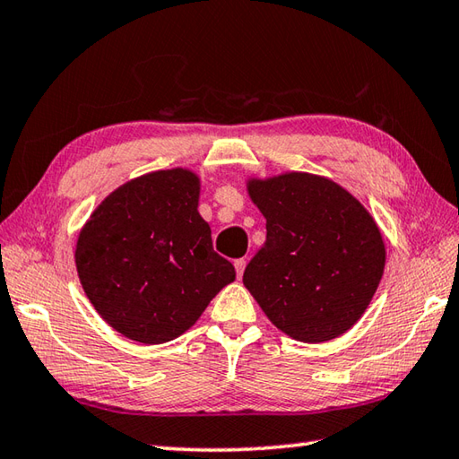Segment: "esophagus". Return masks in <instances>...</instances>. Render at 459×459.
Listing matches in <instances>:
<instances>
[{
	"label": "esophagus",
	"instance_id": "1",
	"mask_svg": "<svg viewBox=\"0 0 459 459\" xmlns=\"http://www.w3.org/2000/svg\"><path fill=\"white\" fill-rule=\"evenodd\" d=\"M235 268H237V276L240 278L242 274H245V268H247V258H238V260H235Z\"/></svg>",
	"mask_w": 459,
	"mask_h": 459
}]
</instances>
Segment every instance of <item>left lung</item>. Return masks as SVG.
Listing matches in <instances>:
<instances>
[{
    "label": "left lung",
    "instance_id": "8db88e82",
    "mask_svg": "<svg viewBox=\"0 0 459 459\" xmlns=\"http://www.w3.org/2000/svg\"><path fill=\"white\" fill-rule=\"evenodd\" d=\"M247 193L266 219V240L242 282L266 318L299 342L342 336L362 318L385 266L374 217L328 177L286 170L248 177Z\"/></svg>",
    "mask_w": 459,
    "mask_h": 459
}]
</instances>
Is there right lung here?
I'll list each match as a JSON object with an SVG mask.
<instances>
[{
  "label": "right lung",
  "mask_w": 459,
  "mask_h": 459,
  "mask_svg": "<svg viewBox=\"0 0 459 459\" xmlns=\"http://www.w3.org/2000/svg\"><path fill=\"white\" fill-rule=\"evenodd\" d=\"M199 196L195 170H152L117 186L79 230V282L99 316L133 342L185 334L237 278L212 250Z\"/></svg>",
  "instance_id": "add662e5"
}]
</instances>
